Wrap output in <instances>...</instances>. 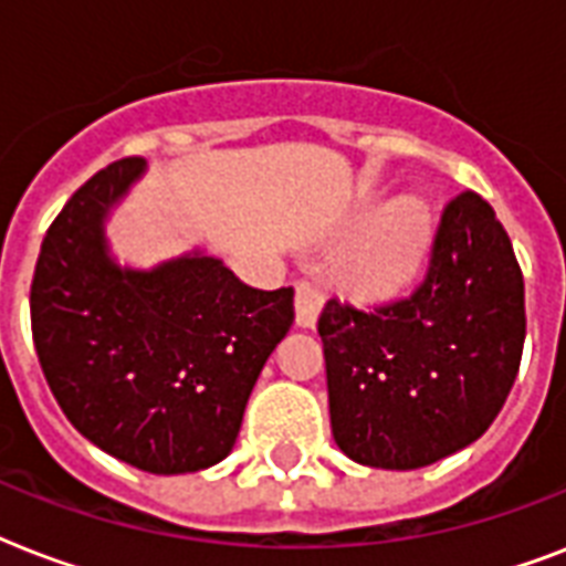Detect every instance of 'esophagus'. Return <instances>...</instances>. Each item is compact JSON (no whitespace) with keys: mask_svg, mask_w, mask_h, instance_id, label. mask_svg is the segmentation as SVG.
<instances>
[{"mask_svg":"<svg viewBox=\"0 0 566 566\" xmlns=\"http://www.w3.org/2000/svg\"><path fill=\"white\" fill-rule=\"evenodd\" d=\"M319 311H323V291H319L317 284H296V326L314 328L317 326Z\"/></svg>","mask_w":566,"mask_h":566,"instance_id":"34e87169","label":"esophagus"}]
</instances>
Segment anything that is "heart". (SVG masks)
<instances>
[{
    "instance_id": "1",
    "label": "heart",
    "mask_w": 566,
    "mask_h": 566,
    "mask_svg": "<svg viewBox=\"0 0 566 566\" xmlns=\"http://www.w3.org/2000/svg\"><path fill=\"white\" fill-rule=\"evenodd\" d=\"M431 234L429 205L411 193L394 196L337 252L332 266L337 287L358 302L396 300L422 273Z\"/></svg>"
}]
</instances>
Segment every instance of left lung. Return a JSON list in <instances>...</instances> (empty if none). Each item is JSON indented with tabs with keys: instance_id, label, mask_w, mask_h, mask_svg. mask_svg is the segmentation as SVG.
Masks as SVG:
<instances>
[{
	"instance_id": "1",
	"label": "left lung",
	"mask_w": 566,
	"mask_h": 566,
	"mask_svg": "<svg viewBox=\"0 0 566 566\" xmlns=\"http://www.w3.org/2000/svg\"><path fill=\"white\" fill-rule=\"evenodd\" d=\"M332 434L378 470H417L479 440L509 399L526 340L514 247L482 196L443 208L426 282L370 314H319Z\"/></svg>"
}]
</instances>
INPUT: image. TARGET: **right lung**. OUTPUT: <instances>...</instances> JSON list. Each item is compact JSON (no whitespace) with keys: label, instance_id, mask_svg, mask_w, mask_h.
<instances>
[{"label":"right lung","instance_id":"1","mask_svg":"<svg viewBox=\"0 0 566 566\" xmlns=\"http://www.w3.org/2000/svg\"><path fill=\"white\" fill-rule=\"evenodd\" d=\"M126 158L75 190L40 247L31 332L61 411L102 452L155 475L229 455L266 358L293 326V287H249L202 249L119 264L111 213L144 179Z\"/></svg>","mask_w":566,"mask_h":566}]
</instances>
